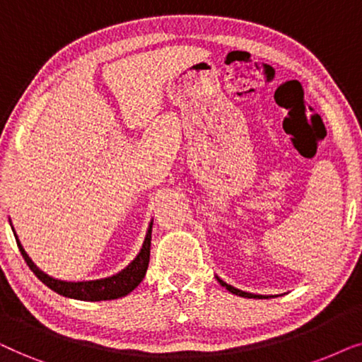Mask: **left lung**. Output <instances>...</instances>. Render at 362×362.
<instances>
[{
	"instance_id": "8db88e82",
	"label": "left lung",
	"mask_w": 362,
	"mask_h": 362,
	"mask_svg": "<svg viewBox=\"0 0 362 362\" xmlns=\"http://www.w3.org/2000/svg\"><path fill=\"white\" fill-rule=\"evenodd\" d=\"M216 279H218V283H220L221 286H225L226 290H228L230 293H233V295H237V296H243V298H268V296H264V295H253V293L242 291V290H238V288H235V286H231V285H226L223 279H220L218 276H216Z\"/></svg>"
}]
</instances>
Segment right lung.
Instances as JSON below:
<instances>
[{
	"mask_svg": "<svg viewBox=\"0 0 362 362\" xmlns=\"http://www.w3.org/2000/svg\"><path fill=\"white\" fill-rule=\"evenodd\" d=\"M14 233V228H13ZM16 237V235H14ZM151 240H152V221L148 225L146 240L141 252L131 263L125 267L122 272L112 276L100 278V279H90V281H61V279L51 278L49 274L42 273L40 268L33 263V259L28 257V253L24 252L23 245L19 243L16 237V243L19 252H21L24 262L33 273L41 279L47 288H51L52 291H56L57 295H62L66 298H72V300H81V301H107V300H117L129 295L132 290L141 285V281L146 276L148 259H151Z\"/></svg>",
	"mask_w": 362,
	"mask_h": 362,
	"instance_id": "1",
	"label": "right lung"
}]
</instances>
